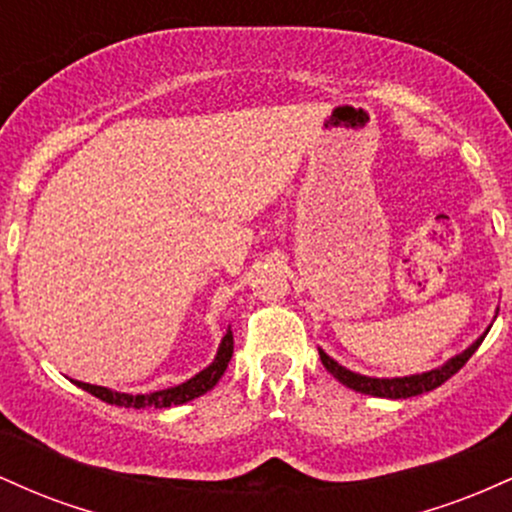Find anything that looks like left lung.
Wrapping results in <instances>:
<instances>
[{
  "mask_svg": "<svg viewBox=\"0 0 512 512\" xmlns=\"http://www.w3.org/2000/svg\"><path fill=\"white\" fill-rule=\"evenodd\" d=\"M486 334H489V330L481 334V337L472 346H467L462 354L452 356L450 361L443 363L440 368L426 370V373H416V375H404V378H368V375L354 373V370L339 366V363L334 361V358L327 356L322 349H320V361H322V366L330 370L334 378L339 380V383L351 387V390L363 392V395H373V397L407 399V397H416V395H424V392L436 390V387L443 385L445 380L452 378V375H455L457 370H460L464 363L472 358L474 351L479 349V344L484 342Z\"/></svg>",
  "mask_w": 512,
  "mask_h": 512,
  "instance_id": "left-lung-1",
  "label": "left lung"
}]
</instances>
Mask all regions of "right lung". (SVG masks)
Listing matches in <instances>:
<instances>
[{"label": "right lung", "instance_id": "obj_1", "mask_svg": "<svg viewBox=\"0 0 512 512\" xmlns=\"http://www.w3.org/2000/svg\"><path fill=\"white\" fill-rule=\"evenodd\" d=\"M231 356H233V332H231V327H228V332L223 334L214 361H211L204 370H199L195 378H190L187 383H182V385L168 387V390L149 392V395H127V392H115V390H108V387H101V385H88V383H81V380H74V385H79L81 390L91 392L93 397L103 399V402L115 404V407L166 409V407H170V404H185V402H190V399L209 392L211 387L221 380L223 370L228 368Z\"/></svg>", "mask_w": 512, "mask_h": 512}]
</instances>
